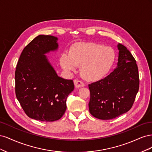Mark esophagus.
Listing matches in <instances>:
<instances>
[{"mask_svg": "<svg viewBox=\"0 0 152 152\" xmlns=\"http://www.w3.org/2000/svg\"><path fill=\"white\" fill-rule=\"evenodd\" d=\"M74 84L76 87H84L85 86L84 83L83 82H82L79 80H74Z\"/></svg>", "mask_w": 152, "mask_h": 152, "instance_id": "esophagus-1", "label": "esophagus"}]
</instances>
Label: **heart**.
<instances>
[{"label": "heart", "instance_id": "1", "mask_svg": "<svg viewBox=\"0 0 152 152\" xmlns=\"http://www.w3.org/2000/svg\"><path fill=\"white\" fill-rule=\"evenodd\" d=\"M115 54L113 50L95 43H80L73 46L61 58V65L67 72H75L80 68L81 74L89 81L103 78L112 67Z\"/></svg>", "mask_w": 152, "mask_h": 152}]
</instances>
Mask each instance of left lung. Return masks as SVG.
<instances>
[{"label": "left lung", "instance_id": "1", "mask_svg": "<svg viewBox=\"0 0 152 152\" xmlns=\"http://www.w3.org/2000/svg\"><path fill=\"white\" fill-rule=\"evenodd\" d=\"M117 68L104 79L89 84V112L93 117L110 120L129 110L140 87L136 61L126 47L118 44Z\"/></svg>", "mask_w": 152, "mask_h": 152}]
</instances>
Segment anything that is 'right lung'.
I'll return each instance as SVG.
<instances>
[{"instance_id":"right-lung-1","label":"right lung","mask_w":152,"mask_h":152,"mask_svg":"<svg viewBox=\"0 0 152 152\" xmlns=\"http://www.w3.org/2000/svg\"><path fill=\"white\" fill-rule=\"evenodd\" d=\"M58 38L40 35L23 50L15 71L16 98L27 116L53 122L65 113L68 94L74 89L72 80L58 76L45 54L56 50Z\"/></svg>"}]
</instances>
